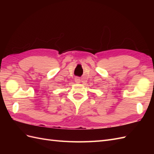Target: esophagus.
<instances>
[{"instance_id": "obj_1", "label": "esophagus", "mask_w": 154, "mask_h": 154, "mask_svg": "<svg viewBox=\"0 0 154 154\" xmlns=\"http://www.w3.org/2000/svg\"><path fill=\"white\" fill-rule=\"evenodd\" d=\"M75 81L76 83H80V81H81V79H80V78L79 77H76L75 78Z\"/></svg>"}]
</instances>
